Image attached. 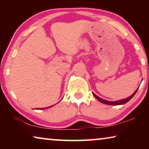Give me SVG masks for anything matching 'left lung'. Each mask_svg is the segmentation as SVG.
Returning a JSON list of instances; mask_svg holds the SVG:
<instances>
[{"label": "left lung", "mask_w": 149, "mask_h": 149, "mask_svg": "<svg viewBox=\"0 0 149 149\" xmlns=\"http://www.w3.org/2000/svg\"><path fill=\"white\" fill-rule=\"evenodd\" d=\"M139 88H137V89H136L135 91L133 93V94L130 96L129 97L126 98V99H122V100H117V101H108V100H104V99H102L101 98H100L99 97H98L97 95H96L95 93H93V95H94V97L97 99L98 100H99L100 102H101L103 104H108V105H121V104H125V103H127L129 100H130L131 99H132L133 97V96L135 95L136 92L137 91Z\"/></svg>", "instance_id": "obj_1"}]
</instances>
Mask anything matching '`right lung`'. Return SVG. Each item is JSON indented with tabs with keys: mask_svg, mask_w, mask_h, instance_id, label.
<instances>
[{
	"mask_svg": "<svg viewBox=\"0 0 149 149\" xmlns=\"http://www.w3.org/2000/svg\"><path fill=\"white\" fill-rule=\"evenodd\" d=\"M51 107H52V106H51ZM50 107H47V108H50ZM36 109H39V110H41V109H46V108H36Z\"/></svg>",
	"mask_w": 149,
	"mask_h": 149,
	"instance_id": "right-lung-1",
	"label": "right lung"
}]
</instances>
